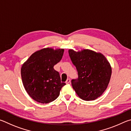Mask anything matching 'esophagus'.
Wrapping results in <instances>:
<instances>
[{"label": "esophagus", "instance_id": "obj_1", "mask_svg": "<svg viewBox=\"0 0 131 131\" xmlns=\"http://www.w3.org/2000/svg\"><path fill=\"white\" fill-rule=\"evenodd\" d=\"M70 82H71V79H70V78H68V79H67V81H66V83H67V84H68V83H70Z\"/></svg>", "mask_w": 131, "mask_h": 131}]
</instances>
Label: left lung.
I'll use <instances>...</instances> for the list:
<instances>
[{"instance_id": "obj_1", "label": "left lung", "mask_w": 131, "mask_h": 131, "mask_svg": "<svg viewBox=\"0 0 131 131\" xmlns=\"http://www.w3.org/2000/svg\"><path fill=\"white\" fill-rule=\"evenodd\" d=\"M71 60L76 67L78 78L71 80L73 89L84 101L95 100L106 90L111 79L112 68L104 55L91 50H69Z\"/></svg>"}]
</instances>
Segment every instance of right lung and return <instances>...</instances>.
Masks as SVG:
<instances>
[{"mask_svg":"<svg viewBox=\"0 0 131 131\" xmlns=\"http://www.w3.org/2000/svg\"><path fill=\"white\" fill-rule=\"evenodd\" d=\"M64 49L44 48L32 54L21 68L25 90L36 101L48 104L59 97L66 83L61 82L54 66L61 60Z\"/></svg>","mask_w":131,"mask_h":131,"instance_id":"add662e5","label":"right lung"}]
</instances>
